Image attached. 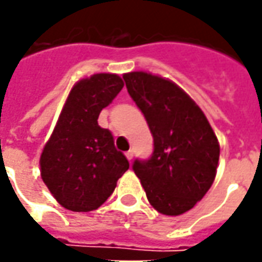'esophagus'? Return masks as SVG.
<instances>
[{"label": "esophagus", "mask_w": 262, "mask_h": 262, "mask_svg": "<svg viewBox=\"0 0 262 262\" xmlns=\"http://www.w3.org/2000/svg\"><path fill=\"white\" fill-rule=\"evenodd\" d=\"M125 156H127V159L131 161V160H133V157H134V151H133V150H129L128 152H125Z\"/></svg>", "instance_id": "obj_1"}]
</instances>
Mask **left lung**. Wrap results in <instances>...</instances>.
<instances>
[{"instance_id":"left-lung-1","label":"left lung","mask_w":262,"mask_h":262,"mask_svg":"<svg viewBox=\"0 0 262 262\" xmlns=\"http://www.w3.org/2000/svg\"><path fill=\"white\" fill-rule=\"evenodd\" d=\"M151 131L154 151L133 170L157 212L177 216L206 194L216 176L219 143L205 114L182 88L157 75L124 76Z\"/></svg>"}]
</instances>
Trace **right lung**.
<instances>
[{"mask_svg": "<svg viewBox=\"0 0 262 262\" xmlns=\"http://www.w3.org/2000/svg\"><path fill=\"white\" fill-rule=\"evenodd\" d=\"M124 88L114 73H96L72 88L40 157L41 179L54 199L73 212L98 209L129 167L110 129L98 125L101 111Z\"/></svg>", "mask_w": 262, "mask_h": 262, "instance_id": "right-lung-1", "label": "right lung"}]
</instances>
